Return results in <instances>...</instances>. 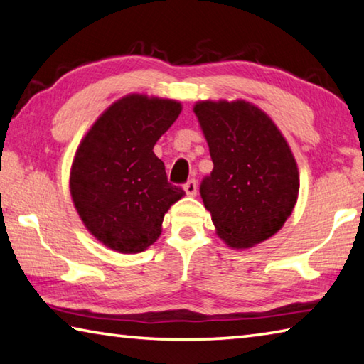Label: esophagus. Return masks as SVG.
<instances>
[{
    "label": "esophagus",
    "instance_id": "34e87169",
    "mask_svg": "<svg viewBox=\"0 0 364 364\" xmlns=\"http://www.w3.org/2000/svg\"><path fill=\"white\" fill-rule=\"evenodd\" d=\"M196 181L195 178H190V181H187L186 183H183V190H186V193L187 195H190V196H193V195H196Z\"/></svg>",
    "mask_w": 364,
    "mask_h": 364
}]
</instances>
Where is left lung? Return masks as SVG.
<instances>
[{"mask_svg":"<svg viewBox=\"0 0 364 364\" xmlns=\"http://www.w3.org/2000/svg\"><path fill=\"white\" fill-rule=\"evenodd\" d=\"M195 114L214 169L200 195L232 247H251L283 227L299 193V172L273 121L245 100L198 102Z\"/></svg>","mask_w":364,"mask_h":364,"instance_id":"1","label":"left lung"}]
</instances>
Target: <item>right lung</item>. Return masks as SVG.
Returning a JSON list of instances; mask_svg holds the SVG:
<instances>
[{
	"label": "right lung",
	"instance_id": "obj_1",
	"mask_svg": "<svg viewBox=\"0 0 364 364\" xmlns=\"http://www.w3.org/2000/svg\"><path fill=\"white\" fill-rule=\"evenodd\" d=\"M181 104L126 95L95 121L82 139L70 174V192L81 220L110 250L132 254L161 233L164 214L182 198L156 140L181 113Z\"/></svg>",
	"mask_w": 364,
	"mask_h": 364
}]
</instances>
